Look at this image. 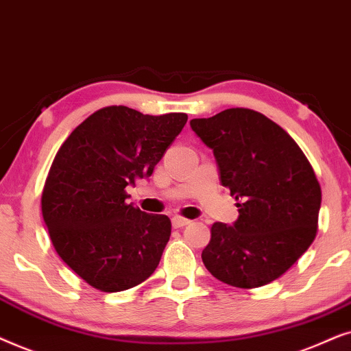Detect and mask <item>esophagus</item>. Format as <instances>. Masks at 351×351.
Returning <instances> with one entry per match:
<instances>
[{
  "mask_svg": "<svg viewBox=\"0 0 351 351\" xmlns=\"http://www.w3.org/2000/svg\"><path fill=\"white\" fill-rule=\"evenodd\" d=\"M191 221L188 218H183V217H173L171 218V224L173 228H183L186 224H189Z\"/></svg>",
  "mask_w": 351,
  "mask_h": 351,
  "instance_id": "obj_1",
  "label": "esophagus"
}]
</instances>
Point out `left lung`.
I'll return each mask as SVG.
<instances>
[{"label": "left lung", "mask_w": 351, "mask_h": 351, "mask_svg": "<svg viewBox=\"0 0 351 351\" xmlns=\"http://www.w3.org/2000/svg\"><path fill=\"white\" fill-rule=\"evenodd\" d=\"M191 128L213 149L221 184L239 207L232 226L212 224L205 268L232 287L269 284L316 237L321 186L311 163L291 134L245 107L193 119Z\"/></svg>", "instance_id": "left-lung-1"}]
</instances>
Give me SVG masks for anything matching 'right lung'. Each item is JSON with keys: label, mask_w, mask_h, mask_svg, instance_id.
<instances>
[{"label": "right lung", "mask_w": 351, "mask_h": 351, "mask_svg": "<svg viewBox=\"0 0 351 351\" xmlns=\"http://www.w3.org/2000/svg\"><path fill=\"white\" fill-rule=\"evenodd\" d=\"M186 121L181 112L144 115L127 106L102 107L56 154L41 213L58 255L97 291H127L156 271L171 221L128 205L125 188L152 175Z\"/></svg>", "instance_id": "add662e5"}]
</instances>
